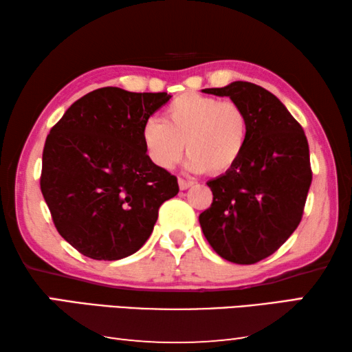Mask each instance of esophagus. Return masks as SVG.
<instances>
[{
	"label": "esophagus",
	"mask_w": 352,
	"mask_h": 352,
	"mask_svg": "<svg viewBox=\"0 0 352 352\" xmlns=\"http://www.w3.org/2000/svg\"><path fill=\"white\" fill-rule=\"evenodd\" d=\"M192 184H194V182H190V180H184V178H178V186H180V189H182V190L190 188V186H192Z\"/></svg>",
	"instance_id": "1"
}]
</instances>
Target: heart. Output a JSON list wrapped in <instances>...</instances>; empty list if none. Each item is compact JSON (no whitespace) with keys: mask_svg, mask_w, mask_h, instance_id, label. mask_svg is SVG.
Masks as SVG:
<instances>
[{"mask_svg":"<svg viewBox=\"0 0 352 352\" xmlns=\"http://www.w3.org/2000/svg\"><path fill=\"white\" fill-rule=\"evenodd\" d=\"M141 141L151 162L162 169L189 152L188 168L222 175L239 163L248 141V116L234 100L183 93L164 109V121L147 119Z\"/></svg>","mask_w":352,"mask_h":352,"instance_id":"heart-1","label":"heart"}]
</instances>
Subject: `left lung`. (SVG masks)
Here are the masks:
<instances>
[{
  "instance_id": "left-lung-1",
  "label": "left lung",
  "mask_w": 352,
  "mask_h": 352,
  "mask_svg": "<svg viewBox=\"0 0 352 352\" xmlns=\"http://www.w3.org/2000/svg\"><path fill=\"white\" fill-rule=\"evenodd\" d=\"M245 110L248 141L233 169L208 182L212 204L199 216L214 252L234 264L269 258L296 230L312 182L305 130L275 94L250 82L205 88Z\"/></svg>"
}]
</instances>
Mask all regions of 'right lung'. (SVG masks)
<instances>
[{"instance_id":"obj_1","label":"right lung","mask_w":352,"mask_h":352,"mask_svg":"<svg viewBox=\"0 0 352 352\" xmlns=\"http://www.w3.org/2000/svg\"><path fill=\"white\" fill-rule=\"evenodd\" d=\"M170 96L105 87L85 94L51 129L40 188L52 222L77 252L127 258L144 245L177 177L148 160L141 129Z\"/></svg>"}]
</instances>
